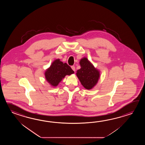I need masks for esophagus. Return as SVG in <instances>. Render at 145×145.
I'll return each instance as SVG.
<instances>
[{
    "mask_svg": "<svg viewBox=\"0 0 145 145\" xmlns=\"http://www.w3.org/2000/svg\"><path fill=\"white\" fill-rule=\"evenodd\" d=\"M71 67V68H72V69L74 71H76V68H75V67H74V66H72Z\"/></svg>",
    "mask_w": 145,
    "mask_h": 145,
    "instance_id": "34e87169",
    "label": "esophagus"
}]
</instances>
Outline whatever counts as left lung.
Returning a JSON list of instances; mask_svg holds the SVG:
<instances>
[{
    "mask_svg": "<svg viewBox=\"0 0 145 145\" xmlns=\"http://www.w3.org/2000/svg\"><path fill=\"white\" fill-rule=\"evenodd\" d=\"M79 63L81 68L77 71V77L84 88L92 89L98 82L100 71L85 57L80 59Z\"/></svg>",
    "mask_w": 145,
    "mask_h": 145,
    "instance_id": "obj_1",
    "label": "left lung"
}]
</instances>
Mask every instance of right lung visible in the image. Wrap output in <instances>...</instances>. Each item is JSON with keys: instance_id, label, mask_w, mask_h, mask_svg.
Masks as SVG:
<instances>
[{"instance_id": "add662e5", "label": "right lung", "mask_w": 145, "mask_h": 145, "mask_svg": "<svg viewBox=\"0 0 145 145\" xmlns=\"http://www.w3.org/2000/svg\"><path fill=\"white\" fill-rule=\"evenodd\" d=\"M74 73V71L67 64L63 63L59 59H56L50 67L46 69L44 76L47 82L51 86L56 87L66 75L69 76Z\"/></svg>"}]
</instances>
